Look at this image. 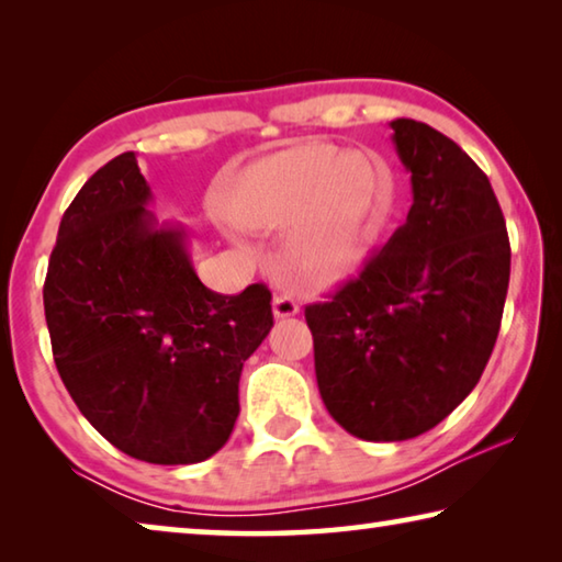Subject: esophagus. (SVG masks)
I'll return each instance as SVG.
<instances>
[{
    "mask_svg": "<svg viewBox=\"0 0 562 562\" xmlns=\"http://www.w3.org/2000/svg\"><path fill=\"white\" fill-rule=\"evenodd\" d=\"M300 312V304L294 297H290V294H278V297L272 300V315L278 319H284V317H292L297 315Z\"/></svg>",
    "mask_w": 562,
    "mask_h": 562,
    "instance_id": "esophagus-1",
    "label": "esophagus"
}]
</instances>
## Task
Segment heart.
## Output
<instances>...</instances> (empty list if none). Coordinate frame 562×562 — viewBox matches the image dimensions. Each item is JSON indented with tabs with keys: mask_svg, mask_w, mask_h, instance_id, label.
Masks as SVG:
<instances>
[{
	"mask_svg": "<svg viewBox=\"0 0 562 562\" xmlns=\"http://www.w3.org/2000/svg\"><path fill=\"white\" fill-rule=\"evenodd\" d=\"M247 231H288L304 270L319 278L355 268L367 252L382 207V176L359 150L300 144L243 168L225 195Z\"/></svg>",
	"mask_w": 562,
	"mask_h": 562,
	"instance_id": "heart-1",
	"label": "heart"
}]
</instances>
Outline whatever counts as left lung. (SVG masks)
Masks as SVG:
<instances>
[{
  "instance_id": "obj_1",
  "label": "left lung",
  "mask_w": 562,
  "mask_h": 562,
  "mask_svg": "<svg viewBox=\"0 0 562 562\" xmlns=\"http://www.w3.org/2000/svg\"><path fill=\"white\" fill-rule=\"evenodd\" d=\"M389 126L412 173L406 221L359 278L304 310L322 402L364 441L422 436L473 392L510 278L506 221L486 173L422 121Z\"/></svg>"
}]
</instances>
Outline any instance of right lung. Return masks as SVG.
I'll use <instances>...</instances> for the list:
<instances>
[{
  "instance_id": "add662e5",
  "label": "right lung",
  "mask_w": 562,
  "mask_h": 562,
  "mask_svg": "<svg viewBox=\"0 0 562 562\" xmlns=\"http://www.w3.org/2000/svg\"><path fill=\"white\" fill-rule=\"evenodd\" d=\"M133 150L99 168L61 217L44 282L56 369L89 424L138 461L211 459L240 414L245 359L272 329V294H217L180 225H158Z\"/></svg>"
}]
</instances>
